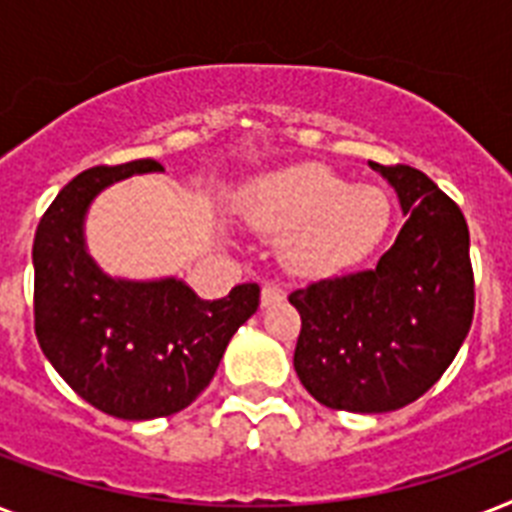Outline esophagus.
<instances>
[{"label": "esophagus", "instance_id": "34e87169", "mask_svg": "<svg viewBox=\"0 0 512 512\" xmlns=\"http://www.w3.org/2000/svg\"><path fill=\"white\" fill-rule=\"evenodd\" d=\"M287 300V292L281 287H276V284H265L263 292H260V303H263V308H271V305H279Z\"/></svg>", "mask_w": 512, "mask_h": 512}]
</instances>
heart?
<instances>
[{"label": "heart", "mask_w": 512, "mask_h": 512, "mask_svg": "<svg viewBox=\"0 0 512 512\" xmlns=\"http://www.w3.org/2000/svg\"><path fill=\"white\" fill-rule=\"evenodd\" d=\"M241 215L255 231L284 236L281 255L289 271L332 276L380 244L390 201L377 185H348L324 164L305 162L249 183Z\"/></svg>", "instance_id": "heart-1"}]
</instances>
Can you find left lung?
Segmentation results:
<instances>
[{
  "instance_id": "8db88e82",
  "label": "left lung",
  "mask_w": 512,
  "mask_h": 512,
  "mask_svg": "<svg viewBox=\"0 0 512 512\" xmlns=\"http://www.w3.org/2000/svg\"><path fill=\"white\" fill-rule=\"evenodd\" d=\"M380 172L406 215L372 271L316 281L289 295L303 329L295 372L319 404L396 412L449 369L473 321L470 233L460 207L425 172Z\"/></svg>"
}]
</instances>
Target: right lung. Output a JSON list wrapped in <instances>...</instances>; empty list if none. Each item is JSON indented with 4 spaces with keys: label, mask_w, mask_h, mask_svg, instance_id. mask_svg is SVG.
<instances>
[{
    "label": "right lung",
    "mask_w": 512,
    "mask_h": 512,
    "mask_svg": "<svg viewBox=\"0 0 512 512\" xmlns=\"http://www.w3.org/2000/svg\"><path fill=\"white\" fill-rule=\"evenodd\" d=\"M146 172L164 167L138 159L84 170L55 196L34 239L39 348L87 404L119 420L167 417L196 401L260 305L257 284L209 303L175 276L114 279L92 260L84 241L90 204L108 185Z\"/></svg>",
    "instance_id": "obj_1"
}]
</instances>
